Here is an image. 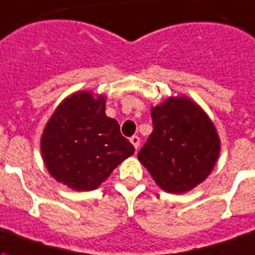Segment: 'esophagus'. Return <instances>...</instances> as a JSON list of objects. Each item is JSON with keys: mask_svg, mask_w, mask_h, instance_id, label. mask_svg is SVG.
I'll list each match as a JSON object with an SVG mask.
<instances>
[{"mask_svg": "<svg viewBox=\"0 0 255 255\" xmlns=\"http://www.w3.org/2000/svg\"><path fill=\"white\" fill-rule=\"evenodd\" d=\"M130 142H131L133 146L137 149L138 145H140V137H138V135H133V137H130Z\"/></svg>", "mask_w": 255, "mask_h": 255, "instance_id": "34e87169", "label": "esophagus"}]
</instances>
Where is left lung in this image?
Wrapping results in <instances>:
<instances>
[{
  "instance_id": "8db88e82",
  "label": "left lung",
  "mask_w": 255,
  "mask_h": 255,
  "mask_svg": "<svg viewBox=\"0 0 255 255\" xmlns=\"http://www.w3.org/2000/svg\"><path fill=\"white\" fill-rule=\"evenodd\" d=\"M153 131L138 160L157 186L181 194L206 179L220 153V138L206 113L186 96L150 109Z\"/></svg>"
}]
</instances>
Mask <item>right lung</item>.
<instances>
[{
    "label": "right lung",
    "mask_w": 255,
    "mask_h": 255,
    "mask_svg": "<svg viewBox=\"0 0 255 255\" xmlns=\"http://www.w3.org/2000/svg\"><path fill=\"white\" fill-rule=\"evenodd\" d=\"M44 166L55 181L94 190L134 153L120 125L106 115V96L79 91L55 109L40 138Z\"/></svg>",
    "instance_id": "obj_1"
}]
</instances>
